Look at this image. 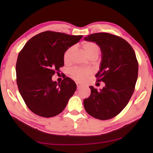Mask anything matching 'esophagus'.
Returning a JSON list of instances; mask_svg holds the SVG:
<instances>
[{"label": "esophagus", "instance_id": "obj_1", "mask_svg": "<svg viewBox=\"0 0 153 153\" xmlns=\"http://www.w3.org/2000/svg\"><path fill=\"white\" fill-rule=\"evenodd\" d=\"M76 85H77V89H79V88H80L82 87V85L79 84V83H78V82H76Z\"/></svg>", "mask_w": 153, "mask_h": 153}]
</instances>
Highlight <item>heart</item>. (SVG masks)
<instances>
[{
  "instance_id": "b5f03b06",
  "label": "heart",
  "mask_w": 153,
  "mask_h": 153,
  "mask_svg": "<svg viewBox=\"0 0 153 153\" xmlns=\"http://www.w3.org/2000/svg\"><path fill=\"white\" fill-rule=\"evenodd\" d=\"M82 48L84 53L89 58L92 56H98L100 53V47L97 44L92 42H84L82 45ZM74 51V47L71 46L67 48L63 55V60L65 63H69L71 61L72 53ZM71 77L75 80L79 82H84L92 74V71L89 69L82 68V67H74L69 71Z\"/></svg>"
}]
</instances>
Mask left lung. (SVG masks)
<instances>
[{
	"mask_svg": "<svg viewBox=\"0 0 153 153\" xmlns=\"http://www.w3.org/2000/svg\"><path fill=\"white\" fill-rule=\"evenodd\" d=\"M84 39L99 46L102 61L95 76L105 84L100 90L90 86L91 94L84 100V108L96 119L110 120L126 107L135 89L138 74L135 52L123 38L111 33H95Z\"/></svg>",
	"mask_w": 153,
	"mask_h": 153,
	"instance_id": "1",
	"label": "left lung"
}]
</instances>
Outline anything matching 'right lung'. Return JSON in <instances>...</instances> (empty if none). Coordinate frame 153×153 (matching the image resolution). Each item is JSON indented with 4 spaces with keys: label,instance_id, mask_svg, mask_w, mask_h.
Wrapping results in <instances>:
<instances>
[{
    "label": "right lung",
    "instance_id": "1",
    "mask_svg": "<svg viewBox=\"0 0 153 153\" xmlns=\"http://www.w3.org/2000/svg\"><path fill=\"white\" fill-rule=\"evenodd\" d=\"M83 36L46 31L27 41L16 63L17 84L29 109L36 115L51 117L65 108L76 90V84L65 76L61 83L52 77L64 66L63 55Z\"/></svg>",
    "mask_w": 153,
    "mask_h": 153
}]
</instances>
